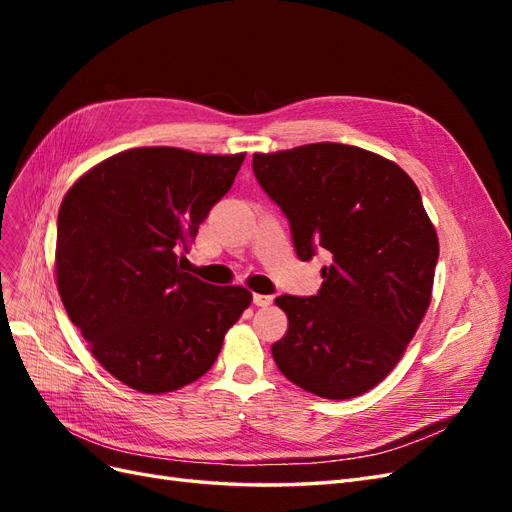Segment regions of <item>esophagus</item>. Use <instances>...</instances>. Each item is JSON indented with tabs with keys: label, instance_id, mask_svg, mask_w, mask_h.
I'll list each match as a JSON object with an SVG mask.
<instances>
[{
	"label": "esophagus",
	"instance_id": "obj_1",
	"mask_svg": "<svg viewBox=\"0 0 512 512\" xmlns=\"http://www.w3.org/2000/svg\"><path fill=\"white\" fill-rule=\"evenodd\" d=\"M271 303H273V297H269V294H254L256 307H269Z\"/></svg>",
	"mask_w": 512,
	"mask_h": 512
}]
</instances>
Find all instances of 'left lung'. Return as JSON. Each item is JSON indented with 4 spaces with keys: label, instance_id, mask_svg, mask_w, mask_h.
Listing matches in <instances>:
<instances>
[{
    "label": "left lung",
    "instance_id": "obj_1",
    "mask_svg": "<svg viewBox=\"0 0 512 512\" xmlns=\"http://www.w3.org/2000/svg\"><path fill=\"white\" fill-rule=\"evenodd\" d=\"M254 175L292 230L301 260L331 254L316 297L282 294V374L324 399L367 393L401 361L431 303L438 235L395 162L342 143L254 153Z\"/></svg>",
    "mask_w": 512,
    "mask_h": 512
}]
</instances>
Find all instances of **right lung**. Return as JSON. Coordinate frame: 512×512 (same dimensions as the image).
<instances>
[{"label":"right lung","mask_w":512,"mask_h":512,"mask_svg":"<svg viewBox=\"0 0 512 512\" xmlns=\"http://www.w3.org/2000/svg\"><path fill=\"white\" fill-rule=\"evenodd\" d=\"M243 160L136 147L89 168L61 200V303L94 359L138 393H173L205 376L252 303L247 288L200 282L179 260Z\"/></svg>","instance_id":"add662e5"}]
</instances>
